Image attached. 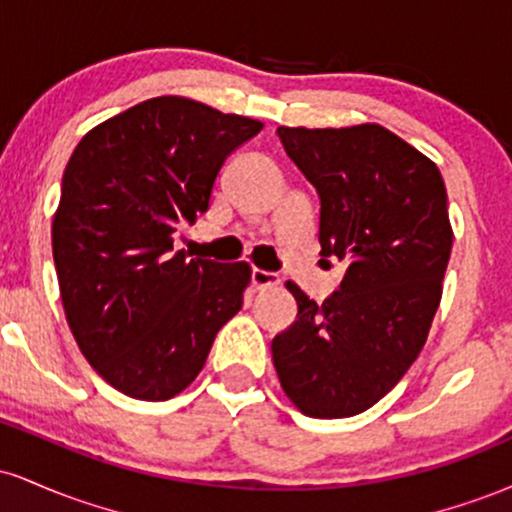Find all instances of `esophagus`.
I'll list each match as a JSON object with an SVG mask.
<instances>
[{"instance_id":"obj_1","label":"esophagus","mask_w":512,"mask_h":512,"mask_svg":"<svg viewBox=\"0 0 512 512\" xmlns=\"http://www.w3.org/2000/svg\"><path fill=\"white\" fill-rule=\"evenodd\" d=\"M252 286H255L257 291L274 289V286H279V276L272 272H264V269H255V272H252Z\"/></svg>"}]
</instances>
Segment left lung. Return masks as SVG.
Wrapping results in <instances>:
<instances>
[{
    "label": "left lung",
    "mask_w": 512,
    "mask_h": 512,
    "mask_svg": "<svg viewBox=\"0 0 512 512\" xmlns=\"http://www.w3.org/2000/svg\"><path fill=\"white\" fill-rule=\"evenodd\" d=\"M276 132L320 195V255L346 274L322 305L286 281L298 315L272 361L301 414L344 419L385 397L424 349L452 248L448 192L431 158L375 122Z\"/></svg>",
    "instance_id": "left-lung-1"
}]
</instances>
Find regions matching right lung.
<instances>
[{"label": "right lung", "instance_id": "obj_1", "mask_svg": "<svg viewBox=\"0 0 512 512\" xmlns=\"http://www.w3.org/2000/svg\"><path fill=\"white\" fill-rule=\"evenodd\" d=\"M262 127L192 98L158 96L76 144L52 219V257L81 354L122 395H180L216 332L243 308L250 264L187 260L173 252V236L209 209L226 156Z\"/></svg>", "mask_w": 512, "mask_h": 512}]
</instances>
